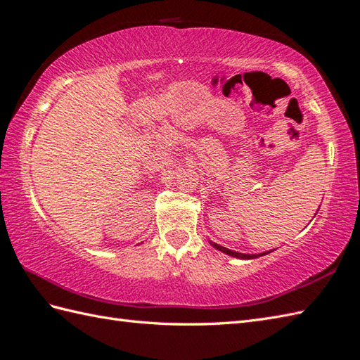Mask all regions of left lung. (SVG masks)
Listing matches in <instances>:
<instances>
[{"mask_svg":"<svg viewBox=\"0 0 360 360\" xmlns=\"http://www.w3.org/2000/svg\"><path fill=\"white\" fill-rule=\"evenodd\" d=\"M214 248H217L219 251H221V252H225V254H228V255H233V257H238V259H255V257H259V255H263V254H242V252H236V251H231V250H228V248H225V246H220V245H217V243H214L212 245ZM269 252V251H268Z\"/></svg>","mask_w":360,"mask_h":360,"instance_id":"obj_1","label":"left lung"}]
</instances>
